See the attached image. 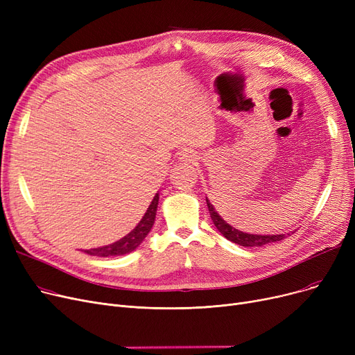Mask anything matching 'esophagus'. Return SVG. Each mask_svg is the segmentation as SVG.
<instances>
[{"label": "esophagus", "mask_w": 355, "mask_h": 355, "mask_svg": "<svg viewBox=\"0 0 355 355\" xmlns=\"http://www.w3.org/2000/svg\"><path fill=\"white\" fill-rule=\"evenodd\" d=\"M180 159L185 162H196L198 159V155L194 149H182V153L180 154Z\"/></svg>", "instance_id": "obj_1"}]
</instances>
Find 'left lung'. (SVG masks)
Returning <instances> with one entry per match:
<instances>
[{
    "mask_svg": "<svg viewBox=\"0 0 355 355\" xmlns=\"http://www.w3.org/2000/svg\"><path fill=\"white\" fill-rule=\"evenodd\" d=\"M207 201V207L210 211V217L214 223V226L217 227V230L225 236L227 240L233 241V243L239 245V246H245V248H259V246H265L268 243H273V241H279L284 240L286 237V234H276V236H260V234H248L240 232L234 227H232L230 225L223 220L218 213L214 210L213 204L206 198ZM291 236V234H288Z\"/></svg>",
    "mask_w": 355,
    "mask_h": 355,
    "instance_id": "8db88e82",
    "label": "left lung"
}]
</instances>
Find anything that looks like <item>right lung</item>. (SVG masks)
<instances>
[{
    "label": "right lung",
    "instance_id": "right-lung-1",
    "mask_svg": "<svg viewBox=\"0 0 355 355\" xmlns=\"http://www.w3.org/2000/svg\"><path fill=\"white\" fill-rule=\"evenodd\" d=\"M158 193L155 194L154 200L149 204V207L146 210V213L144 214V217L141 218V221L138 223V226L130 232L129 234H126L125 237H122L121 240L115 241V243L107 245V246H102V248H96V249H90V250H85L86 254L90 256H99V257H109V256H121V254H126L129 252L135 250L141 243L142 240L146 237V234L149 233V230L153 229L154 221H155V214H157V207H158Z\"/></svg>",
    "mask_w": 355,
    "mask_h": 355
}]
</instances>
